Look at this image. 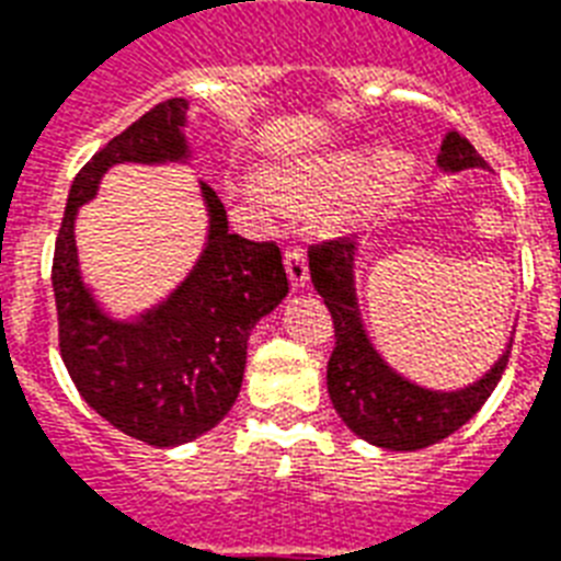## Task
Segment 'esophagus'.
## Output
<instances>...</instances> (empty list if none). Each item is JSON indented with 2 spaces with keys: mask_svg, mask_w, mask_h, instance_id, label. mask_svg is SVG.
I'll list each match as a JSON object with an SVG mask.
<instances>
[{
  "mask_svg": "<svg viewBox=\"0 0 561 561\" xmlns=\"http://www.w3.org/2000/svg\"><path fill=\"white\" fill-rule=\"evenodd\" d=\"M285 271L294 288H306L308 285V259L302 247H288L285 250Z\"/></svg>",
  "mask_w": 561,
  "mask_h": 561,
  "instance_id": "esophagus-1",
  "label": "esophagus"
}]
</instances>
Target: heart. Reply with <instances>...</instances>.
<instances>
[{
    "instance_id": "b5f03b06",
    "label": "heart",
    "mask_w": 561,
    "mask_h": 561,
    "mask_svg": "<svg viewBox=\"0 0 561 561\" xmlns=\"http://www.w3.org/2000/svg\"><path fill=\"white\" fill-rule=\"evenodd\" d=\"M416 171L413 157L404 151H381L369 162V148H332L302 160L279 162L267 169V183L285 201H323L329 194L356 183L346 209L367 218L399 201ZM262 180H247L244 194L264 209H279V201Z\"/></svg>"
}]
</instances>
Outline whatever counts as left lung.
I'll return each instance as SVG.
<instances>
[{
    "instance_id": "obj_1",
    "label": "left lung",
    "mask_w": 561,
    "mask_h": 561,
    "mask_svg": "<svg viewBox=\"0 0 561 561\" xmlns=\"http://www.w3.org/2000/svg\"><path fill=\"white\" fill-rule=\"evenodd\" d=\"M436 165L443 174L466 169H489L474 145L460 134L443 139ZM355 259L358 244L350 238L317 244L308 250V267L317 294L334 320V352L325 369L329 399L337 416L352 434L387 448V451H419L427 445L443 443L445 436L460 431L501 381L510 360L513 334L504 355L480 375L478 381L460 390H431L410 381L381 358L367 334L360 317L358 290H355Z\"/></svg>"
}]
</instances>
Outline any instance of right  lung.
Returning <instances> with one entry per match:
<instances>
[{
	"label": "right lung",
	"instance_id": "add662e5",
	"mask_svg": "<svg viewBox=\"0 0 561 561\" xmlns=\"http://www.w3.org/2000/svg\"><path fill=\"white\" fill-rule=\"evenodd\" d=\"M186 99L162 101L78 171L51 264L60 355L75 387L110 425L157 448L192 443L227 416L244 381L250 332L288 297L279 247L229 232L227 209L206 183V244L162 302L122 320L83 282L78 209L99 194L113 165H186Z\"/></svg>",
	"mask_w": 561,
	"mask_h": 561
}]
</instances>
